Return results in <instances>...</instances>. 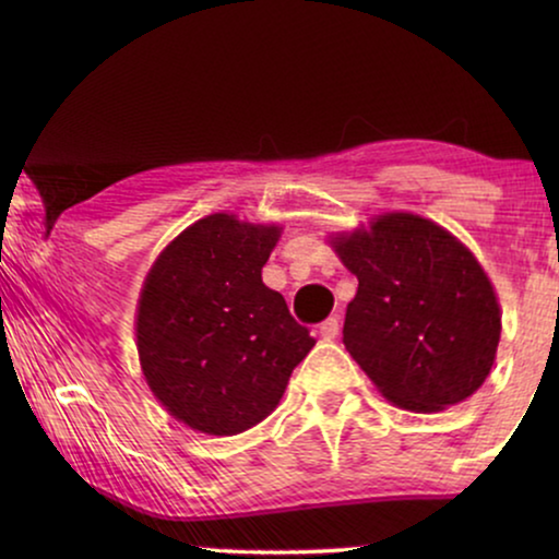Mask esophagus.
Returning a JSON list of instances; mask_svg holds the SVG:
<instances>
[{
	"label": "esophagus",
	"instance_id": "esophagus-1",
	"mask_svg": "<svg viewBox=\"0 0 559 559\" xmlns=\"http://www.w3.org/2000/svg\"><path fill=\"white\" fill-rule=\"evenodd\" d=\"M338 331H341V323H338V318H328V320H323V323L318 325V333H320V338H325V341H333V338H338Z\"/></svg>",
	"mask_w": 559,
	"mask_h": 559
}]
</instances>
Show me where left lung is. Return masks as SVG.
Masks as SVG:
<instances>
[{
    "mask_svg": "<svg viewBox=\"0 0 559 559\" xmlns=\"http://www.w3.org/2000/svg\"><path fill=\"white\" fill-rule=\"evenodd\" d=\"M328 243L358 280L343 343L389 402L440 412L478 392L496 361L501 308L463 241L392 211Z\"/></svg>",
    "mask_w": 559,
    "mask_h": 559,
    "instance_id": "1",
    "label": "left lung"
}]
</instances>
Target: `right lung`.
Returning <instances> with one entry per match:
<instances>
[{
  "label": "right lung",
  "instance_id": "add662e5",
  "mask_svg": "<svg viewBox=\"0 0 559 559\" xmlns=\"http://www.w3.org/2000/svg\"><path fill=\"white\" fill-rule=\"evenodd\" d=\"M282 226L211 213L175 236L144 277L136 350L157 402L190 430L239 435L285 394L316 338L262 282Z\"/></svg>",
  "mask_w": 559,
  "mask_h": 559
}]
</instances>
